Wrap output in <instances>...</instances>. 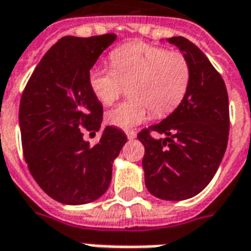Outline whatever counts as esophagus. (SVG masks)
Returning a JSON list of instances; mask_svg holds the SVG:
<instances>
[{"label":"esophagus","instance_id":"obj_1","mask_svg":"<svg viewBox=\"0 0 251 251\" xmlns=\"http://www.w3.org/2000/svg\"><path fill=\"white\" fill-rule=\"evenodd\" d=\"M125 133L129 140H133V138H136V136H137V133L134 130H125Z\"/></svg>","mask_w":251,"mask_h":251}]
</instances>
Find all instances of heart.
<instances>
[{
    "label": "heart",
    "instance_id": "obj_1",
    "mask_svg": "<svg viewBox=\"0 0 251 251\" xmlns=\"http://www.w3.org/2000/svg\"><path fill=\"white\" fill-rule=\"evenodd\" d=\"M111 67H93L88 84L100 103H114L126 84L131 99L106 114L109 124L122 129L149 118L172 113L184 99L191 82V66L184 53L147 43H129L110 53Z\"/></svg>",
    "mask_w": 251,
    "mask_h": 251
}]
</instances>
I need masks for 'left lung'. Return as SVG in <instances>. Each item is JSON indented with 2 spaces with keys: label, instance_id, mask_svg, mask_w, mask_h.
I'll return each mask as SVG.
<instances>
[{
  "label": "left lung",
  "instance_id": "left-lung-1",
  "mask_svg": "<svg viewBox=\"0 0 251 251\" xmlns=\"http://www.w3.org/2000/svg\"><path fill=\"white\" fill-rule=\"evenodd\" d=\"M168 41L188 59V91L172 114L142 129L137 138L145 148L142 168L148 191L158 199L184 200L207 187L226 152L228 97L221 74L194 43L181 36ZM152 131L167 138L156 140Z\"/></svg>",
  "mask_w": 251,
  "mask_h": 251
}]
</instances>
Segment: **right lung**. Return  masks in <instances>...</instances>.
Wrapping results in <instances>:
<instances>
[{"label": "right lung", "mask_w": 251, "mask_h": 251, "mask_svg": "<svg viewBox=\"0 0 251 251\" xmlns=\"http://www.w3.org/2000/svg\"><path fill=\"white\" fill-rule=\"evenodd\" d=\"M117 36H66L48 50L25 86L19 122L30 175L52 199L86 204L107 191L114 158L127 141L106 126L95 145L84 141L100 129L103 106L88 84V72Z\"/></svg>", "instance_id": "right-lung-1"}]
</instances>
